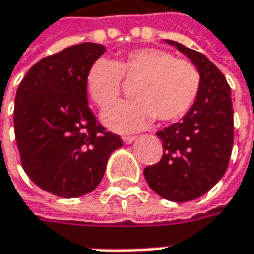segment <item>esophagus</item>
I'll return each mask as SVG.
<instances>
[{
    "instance_id": "1",
    "label": "esophagus",
    "mask_w": 254,
    "mask_h": 254,
    "mask_svg": "<svg viewBox=\"0 0 254 254\" xmlns=\"http://www.w3.org/2000/svg\"><path fill=\"white\" fill-rule=\"evenodd\" d=\"M135 138H137V137H131V135H124V137H123V143H124V144H131L133 141H135Z\"/></svg>"
}]
</instances>
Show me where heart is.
I'll list each match as a JSON object with an SVG mask.
<instances>
[{
  "mask_svg": "<svg viewBox=\"0 0 254 254\" xmlns=\"http://www.w3.org/2000/svg\"><path fill=\"white\" fill-rule=\"evenodd\" d=\"M123 77L138 80L134 100L124 101L103 114L114 131L131 133L147 127L156 117L176 121L194 106L200 91V72L187 60L160 48H137L117 61L101 57L87 71L88 94L100 108L113 106L121 94Z\"/></svg>",
  "mask_w": 254,
  "mask_h": 254,
  "instance_id": "1",
  "label": "heart"
}]
</instances>
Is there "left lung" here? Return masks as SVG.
Instances as JSON below:
<instances>
[{
    "label": "left lung",
    "mask_w": 254,
    "mask_h": 254,
    "mask_svg": "<svg viewBox=\"0 0 254 254\" xmlns=\"http://www.w3.org/2000/svg\"><path fill=\"white\" fill-rule=\"evenodd\" d=\"M187 56L200 72V91L183 119L157 133L163 156L144 169L147 183L170 201L206 194L227 170L233 148L232 93L220 70L204 54L166 40Z\"/></svg>",
    "instance_id": "obj_1"
}]
</instances>
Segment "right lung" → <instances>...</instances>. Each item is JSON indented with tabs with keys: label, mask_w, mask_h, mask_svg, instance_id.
Masks as SVG:
<instances>
[{
	"label": "right lung",
	"mask_w": 254,
	"mask_h": 254,
	"mask_svg": "<svg viewBox=\"0 0 254 254\" xmlns=\"http://www.w3.org/2000/svg\"><path fill=\"white\" fill-rule=\"evenodd\" d=\"M106 47L83 43L35 63L18 85L14 128L25 173L64 198L100 184L121 138L97 123L87 101V71Z\"/></svg>",
	"instance_id": "obj_1"
}]
</instances>
